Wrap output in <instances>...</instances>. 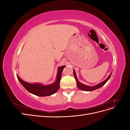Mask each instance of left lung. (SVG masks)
I'll return each instance as SVG.
<instances>
[{"mask_svg":"<svg viewBox=\"0 0 130 130\" xmlns=\"http://www.w3.org/2000/svg\"><path fill=\"white\" fill-rule=\"evenodd\" d=\"M112 73V72L111 73V74H109V75L108 76V77L106 78V79L105 81H104L103 82H101V83L98 84V85H96L95 86H87V85H86L82 84V83H81L80 82L78 81L75 71V70L73 69V74H74V77H75V78L76 81L77 87L82 90H84V91H87V92L93 91V90H94L97 89H99V88H101L102 86H103L106 83V82L108 81V80L109 79L110 77H111V76Z\"/></svg>","mask_w":130,"mask_h":130,"instance_id":"left-lung-1","label":"left lung"}]
</instances>
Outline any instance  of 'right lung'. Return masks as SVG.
Masks as SVG:
<instances>
[{
	"instance_id": "right-lung-1",
	"label": "right lung",
	"mask_w": 130,
	"mask_h": 130,
	"mask_svg": "<svg viewBox=\"0 0 130 130\" xmlns=\"http://www.w3.org/2000/svg\"><path fill=\"white\" fill-rule=\"evenodd\" d=\"M65 67V66H63L58 68L56 80L54 83L50 85H44L38 83L30 84L23 81L18 75H17V76L23 87L30 93L39 96H49L55 93L60 88L61 75Z\"/></svg>"
}]
</instances>
